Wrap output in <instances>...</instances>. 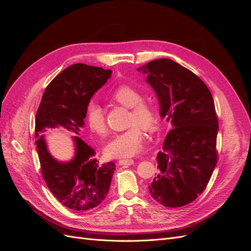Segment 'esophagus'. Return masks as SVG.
<instances>
[{"mask_svg":"<svg viewBox=\"0 0 251 251\" xmlns=\"http://www.w3.org/2000/svg\"><path fill=\"white\" fill-rule=\"evenodd\" d=\"M120 165H132L134 164L133 159H121V160L118 161Z\"/></svg>","mask_w":251,"mask_h":251,"instance_id":"34e87169","label":"esophagus"}]
</instances>
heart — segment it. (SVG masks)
Masks as SVG:
<instances>
[{
  "mask_svg": "<svg viewBox=\"0 0 251 251\" xmlns=\"http://www.w3.org/2000/svg\"><path fill=\"white\" fill-rule=\"evenodd\" d=\"M139 90L131 86H120L111 94V100L130 108L127 130L113 136L104 147V154L110 158H126L134 156L141 149L143 140L142 128L147 132H153L158 126V112L155 105L147 100H142ZM87 123L90 130L95 134L103 136L107 133L104 114L100 107L90 105L87 114Z\"/></svg>",
  "mask_w": 251,
  "mask_h": 251,
  "instance_id": "obj_1",
  "label": "heart"
}]
</instances>
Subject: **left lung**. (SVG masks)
<instances>
[{
  "label": "left lung",
  "instance_id": "8db88e82",
  "mask_svg": "<svg viewBox=\"0 0 251 251\" xmlns=\"http://www.w3.org/2000/svg\"><path fill=\"white\" fill-rule=\"evenodd\" d=\"M147 75L160 105V116L172 125L157 155L159 174L149 185L153 199L165 207H181L198 198L218 161V118L206 85L169 58L137 69Z\"/></svg>",
  "mask_w": 251,
  "mask_h": 251
}]
</instances>
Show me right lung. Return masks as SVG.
Returning a JSON list of instances; mask_svg holds the SVG:
<instances>
[{"instance_id": "obj_1", "label": "right lung", "mask_w": 251, "mask_h": 251, "mask_svg": "<svg viewBox=\"0 0 251 251\" xmlns=\"http://www.w3.org/2000/svg\"><path fill=\"white\" fill-rule=\"evenodd\" d=\"M112 74L100 67L75 64L53 79L42 97L35 117V144L45 182L66 207L83 211L98 206L107 197L115 164H100L95 151L78 137L85 126L91 98ZM60 126L74 134L75 155L72 161L60 163L47 148V128Z\"/></svg>"}]
</instances>
